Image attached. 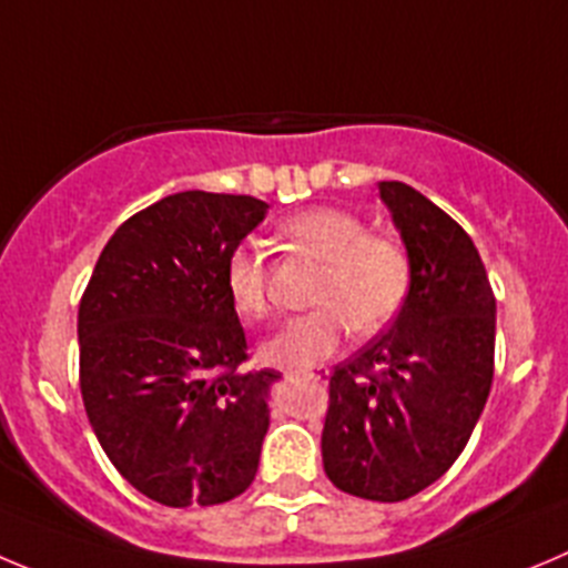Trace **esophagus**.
Segmentation results:
<instances>
[{
  "label": "esophagus",
  "mask_w": 568,
  "mask_h": 568,
  "mask_svg": "<svg viewBox=\"0 0 568 568\" xmlns=\"http://www.w3.org/2000/svg\"><path fill=\"white\" fill-rule=\"evenodd\" d=\"M296 375H302V378H308V381H325L327 378V367H314V369H296Z\"/></svg>",
  "instance_id": "esophagus-1"
}]
</instances>
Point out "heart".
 <instances>
[{
    "mask_svg": "<svg viewBox=\"0 0 568 568\" xmlns=\"http://www.w3.org/2000/svg\"><path fill=\"white\" fill-rule=\"evenodd\" d=\"M294 252L320 260L308 314L285 322L266 344L263 356L277 367H314L338 349L347 327L358 336L384 331L409 294L412 263L406 248L367 230L362 215L342 206H311L277 226ZM232 308L246 320L272 311L268 266L263 252L237 246L224 268Z\"/></svg>",
    "mask_w": 568,
    "mask_h": 568,
    "instance_id": "obj_1",
    "label": "heart"
}]
</instances>
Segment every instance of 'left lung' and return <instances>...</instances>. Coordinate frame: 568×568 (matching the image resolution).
I'll list each match as a JSON object with an SVG mask.
<instances>
[{"instance_id": "8db88e82", "label": "left lung", "mask_w": 568, "mask_h": 568, "mask_svg": "<svg viewBox=\"0 0 568 568\" xmlns=\"http://www.w3.org/2000/svg\"><path fill=\"white\" fill-rule=\"evenodd\" d=\"M378 187L409 252V294L384 336L333 367L322 463L349 496L404 501L452 468L485 409L496 296L448 212L404 182Z\"/></svg>"}]
</instances>
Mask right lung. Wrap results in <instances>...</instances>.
Masks as SVG:
<instances>
[{
  "mask_svg": "<svg viewBox=\"0 0 568 568\" xmlns=\"http://www.w3.org/2000/svg\"><path fill=\"white\" fill-rule=\"evenodd\" d=\"M252 195H164L100 252L78 308L87 417L120 476L164 507H210L254 481L277 369L248 344L224 285L263 221Z\"/></svg>",
  "mask_w": 568,
  "mask_h": 568,
  "instance_id": "obj_1",
  "label": "right lung"
}]
</instances>
